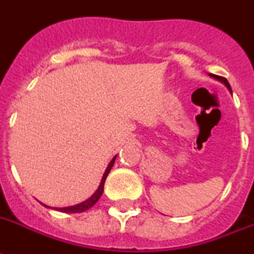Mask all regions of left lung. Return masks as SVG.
I'll list each match as a JSON object with an SVG mask.
<instances>
[{
  "label": "left lung",
  "instance_id": "obj_1",
  "mask_svg": "<svg viewBox=\"0 0 254 254\" xmlns=\"http://www.w3.org/2000/svg\"><path fill=\"white\" fill-rule=\"evenodd\" d=\"M210 76H211V77H214V79H217V80L222 81V83H223V84H225L226 87L228 88V91L231 92V87H230V83H228L227 79H226V77H223V76H218V75H214V74H210Z\"/></svg>",
  "mask_w": 254,
  "mask_h": 254
}]
</instances>
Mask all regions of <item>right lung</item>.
<instances>
[{"mask_svg":"<svg viewBox=\"0 0 254 254\" xmlns=\"http://www.w3.org/2000/svg\"><path fill=\"white\" fill-rule=\"evenodd\" d=\"M115 158H117V156L113 158L112 161H110V163L108 165V167H106V170H105L104 173V177H102L101 179V183H100V186H98L97 190L94 192L93 194H92L91 197L88 198V200L83 201V202H80V204L77 205H74V206H67V207H56V210H60V211H64V213H81V211H85L88 210V209H91L92 206H93L96 202H97L98 200H100V197L102 196V192H104V184H105V180H106V178H108L109 173H110V170H112L113 165H114L115 162ZM47 206V205H45ZM49 207V206H47Z\"/></svg>","mask_w":254,"mask_h":254,"instance_id":"obj_1","label":"right lung"}]
</instances>
